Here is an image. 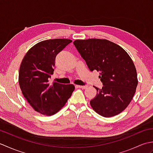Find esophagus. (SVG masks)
<instances>
[{
  "label": "esophagus",
  "instance_id": "1",
  "mask_svg": "<svg viewBox=\"0 0 153 153\" xmlns=\"http://www.w3.org/2000/svg\"><path fill=\"white\" fill-rule=\"evenodd\" d=\"M76 87H79V88H80V89H85V88H87V85H76Z\"/></svg>",
  "mask_w": 153,
  "mask_h": 153
}]
</instances>
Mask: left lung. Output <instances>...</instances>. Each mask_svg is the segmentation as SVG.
I'll return each mask as SVG.
<instances>
[{
	"instance_id": "1",
	"label": "left lung",
	"mask_w": 153,
	"mask_h": 153,
	"mask_svg": "<svg viewBox=\"0 0 153 153\" xmlns=\"http://www.w3.org/2000/svg\"><path fill=\"white\" fill-rule=\"evenodd\" d=\"M91 71H99L103 87L90 100L95 111L105 118L121 113L130 103L138 84L134 62L118 45L106 39H88L74 41Z\"/></svg>"
}]
</instances>
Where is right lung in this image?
I'll return each mask as SVG.
<instances>
[{"mask_svg": "<svg viewBox=\"0 0 153 153\" xmlns=\"http://www.w3.org/2000/svg\"><path fill=\"white\" fill-rule=\"evenodd\" d=\"M71 41L68 39L41 41L27 51L22 61L19 87L32 108L41 114L50 116L57 113L75 89L72 84L49 83L56 55Z\"/></svg>", "mask_w": 153, "mask_h": 153, "instance_id": "obj_1", "label": "right lung"}]
</instances>
